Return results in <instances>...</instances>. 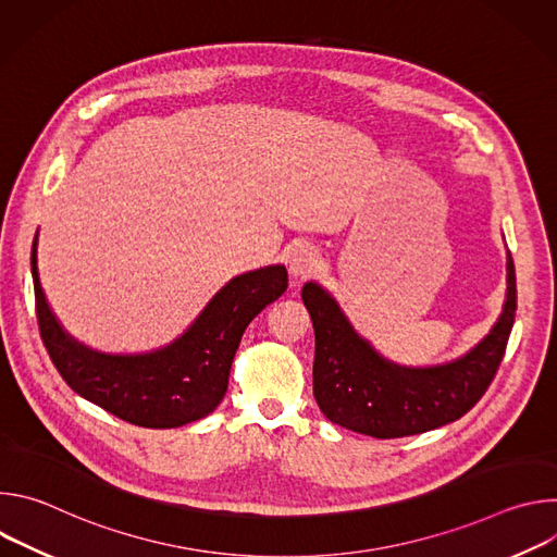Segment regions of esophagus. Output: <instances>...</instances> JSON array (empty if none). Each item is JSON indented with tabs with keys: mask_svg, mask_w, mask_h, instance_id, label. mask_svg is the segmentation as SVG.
<instances>
[{
	"mask_svg": "<svg viewBox=\"0 0 557 557\" xmlns=\"http://www.w3.org/2000/svg\"><path fill=\"white\" fill-rule=\"evenodd\" d=\"M317 269H320V253L312 247H297L288 258V271L295 280H306Z\"/></svg>",
	"mask_w": 557,
	"mask_h": 557,
	"instance_id": "34e87169",
	"label": "esophagus"
}]
</instances>
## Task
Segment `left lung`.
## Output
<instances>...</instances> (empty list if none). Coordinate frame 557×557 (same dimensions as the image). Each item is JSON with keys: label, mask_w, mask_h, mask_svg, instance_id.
I'll return each instance as SVG.
<instances>
[{"label": "left lung", "mask_w": 557, "mask_h": 557, "mask_svg": "<svg viewBox=\"0 0 557 557\" xmlns=\"http://www.w3.org/2000/svg\"><path fill=\"white\" fill-rule=\"evenodd\" d=\"M314 329L312 394L329 421L374 438H401L467 414L494 381L516 317V269L507 256V299L490 335L456 361L408 368L381 357L335 297L320 284L301 288Z\"/></svg>", "instance_id": "obj_1"}]
</instances>
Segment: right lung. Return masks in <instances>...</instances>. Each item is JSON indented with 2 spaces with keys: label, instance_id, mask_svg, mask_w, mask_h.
<instances>
[{
  "label": "right lung",
  "instance_id": "1",
  "mask_svg": "<svg viewBox=\"0 0 557 557\" xmlns=\"http://www.w3.org/2000/svg\"><path fill=\"white\" fill-rule=\"evenodd\" d=\"M30 264L39 333L63 381L106 412L151 430L181 428L218 408L247 326L288 286L282 264L237 275L170 346L106 355L72 339L50 310L37 271V235Z\"/></svg>",
  "mask_w": 557,
  "mask_h": 557
}]
</instances>
